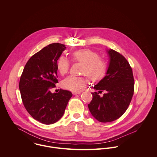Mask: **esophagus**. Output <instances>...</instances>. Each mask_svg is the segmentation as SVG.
Instances as JSON below:
<instances>
[{"instance_id":"esophagus-1","label":"esophagus","mask_w":157,"mask_h":157,"mask_svg":"<svg viewBox=\"0 0 157 157\" xmlns=\"http://www.w3.org/2000/svg\"><path fill=\"white\" fill-rule=\"evenodd\" d=\"M72 94L74 95H77V94H81V92H73Z\"/></svg>"}]
</instances>
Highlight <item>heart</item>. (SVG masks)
<instances>
[{
  "label": "heart",
  "instance_id": "1",
  "mask_svg": "<svg viewBox=\"0 0 157 157\" xmlns=\"http://www.w3.org/2000/svg\"><path fill=\"white\" fill-rule=\"evenodd\" d=\"M72 62H79L83 64L82 73L86 74L92 81L101 80L106 75L108 65L105 60L100 57L99 54L90 49H82L72 52L71 54ZM71 62L67 58L61 56L57 60V68L59 72L63 75L70 67ZM87 83V79L84 77L69 76L62 82L64 88L72 91L79 92L83 90Z\"/></svg>",
  "mask_w": 157,
  "mask_h": 157
}]
</instances>
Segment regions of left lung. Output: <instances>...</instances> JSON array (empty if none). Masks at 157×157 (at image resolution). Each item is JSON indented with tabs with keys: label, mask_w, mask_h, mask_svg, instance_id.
I'll return each instance as SVG.
<instances>
[{
	"label": "left lung",
	"mask_w": 157,
	"mask_h": 157,
	"mask_svg": "<svg viewBox=\"0 0 157 157\" xmlns=\"http://www.w3.org/2000/svg\"><path fill=\"white\" fill-rule=\"evenodd\" d=\"M109 65L105 77L92 92V100L88 108L92 116L101 123L111 122L120 118L128 108L134 92L132 67L126 58L115 50L109 49Z\"/></svg>",
	"instance_id": "8db88e82"
}]
</instances>
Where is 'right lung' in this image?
<instances>
[{"mask_svg": "<svg viewBox=\"0 0 157 157\" xmlns=\"http://www.w3.org/2000/svg\"><path fill=\"white\" fill-rule=\"evenodd\" d=\"M65 48L59 43L45 46L28 60L21 76L19 86L23 105L34 119L45 124L61 118L72 96L67 90L50 91L58 83L57 61Z\"/></svg>", "mask_w": 157, "mask_h": 157, "instance_id": "add662e5", "label": "right lung"}]
</instances>
